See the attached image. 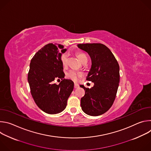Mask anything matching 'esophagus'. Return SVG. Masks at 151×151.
<instances>
[{
	"label": "esophagus",
	"instance_id": "esophagus-1",
	"mask_svg": "<svg viewBox=\"0 0 151 151\" xmlns=\"http://www.w3.org/2000/svg\"><path fill=\"white\" fill-rule=\"evenodd\" d=\"M79 87V85L78 83H75L74 84V88H78Z\"/></svg>",
	"mask_w": 151,
	"mask_h": 151
}]
</instances>
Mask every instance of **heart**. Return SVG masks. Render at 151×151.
Listing matches in <instances>:
<instances>
[{"label": "heart", "instance_id": "obj_1", "mask_svg": "<svg viewBox=\"0 0 151 151\" xmlns=\"http://www.w3.org/2000/svg\"><path fill=\"white\" fill-rule=\"evenodd\" d=\"M77 57L81 63L83 62L84 61H87V56H86V55L82 52L78 53ZM61 60L63 65L64 66H66L67 62H68V55L66 54H63L61 55ZM82 76V73L76 72L74 70H70L69 72H68L66 74V77L68 78H69V79H71L72 81H77L79 79V78H81Z\"/></svg>", "mask_w": 151, "mask_h": 151}]
</instances>
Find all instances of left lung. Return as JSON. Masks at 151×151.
Wrapping results in <instances>:
<instances>
[{"mask_svg": "<svg viewBox=\"0 0 151 151\" xmlns=\"http://www.w3.org/2000/svg\"><path fill=\"white\" fill-rule=\"evenodd\" d=\"M78 47L87 52L91 59L87 81L94 82L91 88H85L81 99L82 111L88 115L99 116L108 111L116 97L119 82V66L111 51L101 44H80Z\"/></svg>", "mask_w": 151, "mask_h": 151, "instance_id": "left-lung-1", "label": "left lung"}]
</instances>
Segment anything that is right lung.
Returning <instances> with one entry per match:
<instances>
[{
	"label": "right lung",
	"mask_w": 151,
	"mask_h": 151,
	"mask_svg": "<svg viewBox=\"0 0 151 151\" xmlns=\"http://www.w3.org/2000/svg\"><path fill=\"white\" fill-rule=\"evenodd\" d=\"M63 45L48 44L43 47L33 57L28 73L31 94L37 106L48 114L62 112L67 106L74 83L64 79V73L61 60L65 52ZM61 79L58 85L54 80Z\"/></svg>",
	"instance_id": "add662e5"
}]
</instances>
